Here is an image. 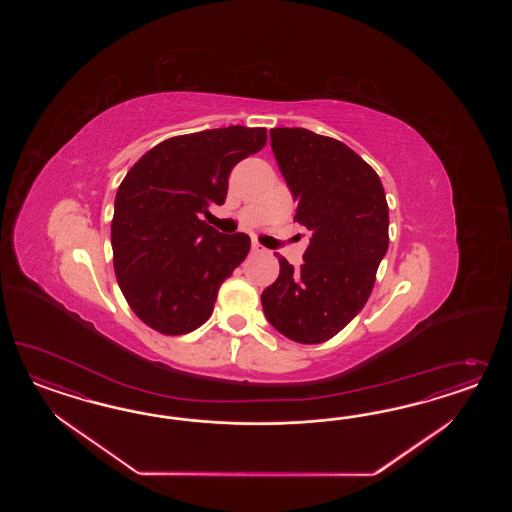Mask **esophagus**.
<instances>
[{"mask_svg":"<svg viewBox=\"0 0 512 512\" xmlns=\"http://www.w3.org/2000/svg\"><path fill=\"white\" fill-rule=\"evenodd\" d=\"M251 253H253V255H263V253H266V249H264L261 244L253 242V244H251Z\"/></svg>","mask_w":512,"mask_h":512,"instance_id":"1","label":"esophagus"}]
</instances>
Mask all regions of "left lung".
<instances>
[{"mask_svg":"<svg viewBox=\"0 0 512 512\" xmlns=\"http://www.w3.org/2000/svg\"><path fill=\"white\" fill-rule=\"evenodd\" d=\"M272 152L310 229L304 264L279 257V276L261 295L268 323L289 340L323 343L364 308L388 249L385 189L349 146L302 127L270 129Z\"/></svg>","mask_w":512,"mask_h":512,"instance_id":"1","label":"left lung"}]
</instances>
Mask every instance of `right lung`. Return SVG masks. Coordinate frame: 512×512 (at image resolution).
<instances>
[{
  "label": "right lung",
  "mask_w": 512,
  "mask_h": 512,
  "mask_svg": "<svg viewBox=\"0 0 512 512\" xmlns=\"http://www.w3.org/2000/svg\"><path fill=\"white\" fill-rule=\"evenodd\" d=\"M264 144V127L206 129L163 140L125 174L110 242L118 285L142 323L178 336L208 321L251 240L219 233L201 216L225 202L234 165Z\"/></svg>",
  "instance_id": "obj_1"
}]
</instances>
